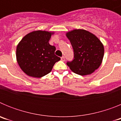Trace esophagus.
<instances>
[{
  "instance_id": "34e87169",
  "label": "esophagus",
  "mask_w": 121,
  "mask_h": 121,
  "mask_svg": "<svg viewBox=\"0 0 121 121\" xmlns=\"http://www.w3.org/2000/svg\"><path fill=\"white\" fill-rule=\"evenodd\" d=\"M61 60L62 61H65V57H64V56H62V57H61Z\"/></svg>"
}]
</instances>
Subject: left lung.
Masks as SVG:
<instances>
[{"label": "left lung", "instance_id": "8db88e82", "mask_svg": "<svg viewBox=\"0 0 121 121\" xmlns=\"http://www.w3.org/2000/svg\"><path fill=\"white\" fill-rule=\"evenodd\" d=\"M74 51V59L67 65L71 71L81 76L88 75L102 64L104 54L102 43L93 33L75 29L66 33Z\"/></svg>", "mask_w": 121, "mask_h": 121}]
</instances>
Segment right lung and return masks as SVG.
I'll use <instances>...</instances> for the list:
<instances>
[{
	"label": "right lung",
	"instance_id": "obj_1",
	"mask_svg": "<svg viewBox=\"0 0 121 121\" xmlns=\"http://www.w3.org/2000/svg\"><path fill=\"white\" fill-rule=\"evenodd\" d=\"M54 32L37 30L28 33L19 42L16 59L21 70L29 76L40 78L51 72L60 58L54 54L56 47L49 43Z\"/></svg>",
	"mask_w": 121,
	"mask_h": 121
}]
</instances>
